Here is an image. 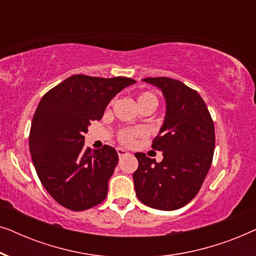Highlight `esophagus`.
Masks as SVG:
<instances>
[{
    "instance_id": "obj_1",
    "label": "esophagus",
    "mask_w": 256,
    "mask_h": 256,
    "mask_svg": "<svg viewBox=\"0 0 256 256\" xmlns=\"http://www.w3.org/2000/svg\"><path fill=\"white\" fill-rule=\"evenodd\" d=\"M116 152H118V155L120 156V157L128 155V152H127V150H124V149H122V148H118V149H116Z\"/></svg>"
}]
</instances>
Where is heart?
I'll use <instances>...</instances> for the list:
<instances>
[{"label": "heart", "mask_w": 256, "mask_h": 256, "mask_svg": "<svg viewBox=\"0 0 256 256\" xmlns=\"http://www.w3.org/2000/svg\"><path fill=\"white\" fill-rule=\"evenodd\" d=\"M138 104L140 108L143 107H150L152 110L158 106V99L155 94L152 92H141L138 96ZM143 132L141 129H130V128H124L121 129L118 132V142L122 143L124 146H130L134 143L135 138H138V136H142Z\"/></svg>", "instance_id": "heart-1"}]
</instances>
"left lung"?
<instances>
[{
    "instance_id": "8db88e82",
    "label": "left lung",
    "mask_w": 256,
    "mask_h": 256,
    "mask_svg": "<svg viewBox=\"0 0 256 256\" xmlns=\"http://www.w3.org/2000/svg\"><path fill=\"white\" fill-rule=\"evenodd\" d=\"M143 82L162 90L166 113L152 146L163 152L162 162L135 154L138 160L132 174L135 192L149 208L172 211L190 202L200 190L214 152V124L197 90L166 76Z\"/></svg>"
}]
</instances>
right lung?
<instances>
[{"mask_svg": "<svg viewBox=\"0 0 256 256\" xmlns=\"http://www.w3.org/2000/svg\"><path fill=\"white\" fill-rule=\"evenodd\" d=\"M135 80L76 74L42 98L34 114L29 148L45 190L58 204L84 211L102 202L118 156L113 146L85 148V134L107 104Z\"/></svg>", "mask_w": 256, "mask_h": 256, "instance_id": "1", "label": "right lung"}]
</instances>
